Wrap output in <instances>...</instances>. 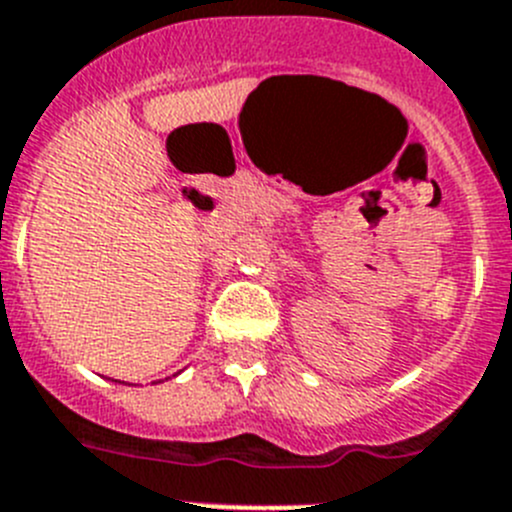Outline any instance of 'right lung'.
Listing matches in <instances>:
<instances>
[{
    "mask_svg": "<svg viewBox=\"0 0 512 512\" xmlns=\"http://www.w3.org/2000/svg\"><path fill=\"white\" fill-rule=\"evenodd\" d=\"M176 376V374H174ZM166 381H169V379H166ZM118 384H121V381H118ZM151 384H161V381H151Z\"/></svg>",
    "mask_w": 512,
    "mask_h": 512,
    "instance_id": "obj_1",
    "label": "right lung"
}]
</instances>
